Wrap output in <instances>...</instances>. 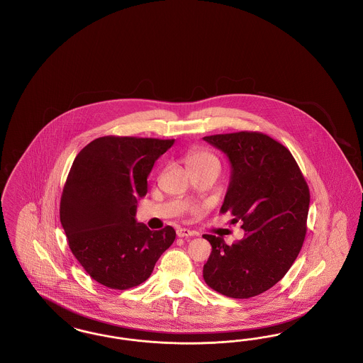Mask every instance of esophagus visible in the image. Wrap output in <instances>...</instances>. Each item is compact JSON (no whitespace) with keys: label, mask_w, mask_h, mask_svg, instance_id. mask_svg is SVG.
<instances>
[{"label":"esophagus","mask_w":363,"mask_h":363,"mask_svg":"<svg viewBox=\"0 0 363 363\" xmlns=\"http://www.w3.org/2000/svg\"><path fill=\"white\" fill-rule=\"evenodd\" d=\"M177 235L179 238H184V237H194L196 233L194 231H190L189 228H178L177 230Z\"/></svg>","instance_id":"1"}]
</instances>
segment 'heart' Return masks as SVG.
Masks as SVG:
<instances>
[{"instance_id": "b5f03b06", "label": "heart", "mask_w": 363, "mask_h": 363, "mask_svg": "<svg viewBox=\"0 0 363 363\" xmlns=\"http://www.w3.org/2000/svg\"><path fill=\"white\" fill-rule=\"evenodd\" d=\"M185 163L189 172L204 170V169H220V162L216 156L207 150H193L185 157Z\"/></svg>"}]
</instances>
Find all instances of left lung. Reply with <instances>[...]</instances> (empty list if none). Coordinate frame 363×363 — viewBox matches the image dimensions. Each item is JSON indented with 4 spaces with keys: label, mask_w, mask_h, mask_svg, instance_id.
<instances>
[{
    "label": "left lung",
    "mask_w": 363,
    "mask_h": 363,
    "mask_svg": "<svg viewBox=\"0 0 363 363\" xmlns=\"http://www.w3.org/2000/svg\"><path fill=\"white\" fill-rule=\"evenodd\" d=\"M204 140L230 160L220 212L241 223L245 237L227 245L220 237L203 235L212 246L203 277L225 296L252 298L274 287L298 257L306 235L309 186L291 152L264 133L245 130Z\"/></svg>",
    "instance_id": "1"
}]
</instances>
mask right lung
Returning <instances> with one entry per match:
<instances>
[{
    "instance_id": "1",
    "label": "right lung",
    "mask_w": 363,
    "mask_h": 363,
    "mask_svg": "<svg viewBox=\"0 0 363 363\" xmlns=\"http://www.w3.org/2000/svg\"><path fill=\"white\" fill-rule=\"evenodd\" d=\"M174 140L104 136L77 154L60 203L73 256L95 281L128 290L145 281L172 246V225L151 231L136 222L156 159Z\"/></svg>"
}]
</instances>
